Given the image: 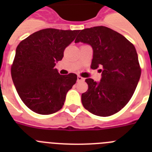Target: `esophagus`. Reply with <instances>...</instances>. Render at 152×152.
I'll use <instances>...</instances> for the list:
<instances>
[{"instance_id":"esophagus-1","label":"esophagus","mask_w":152,"mask_h":152,"mask_svg":"<svg viewBox=\"0 0 152 152\" xmlns=\"http://www.w3.org/2000/svg\"><path fill=\"white\" fill-rule=\"evenodd\" d=\"M84 78L82 77H80V76H77V82H79V81H84Z\"/></svg>"}]
</instances>
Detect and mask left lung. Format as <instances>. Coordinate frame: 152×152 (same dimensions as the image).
I'll use <instances>...</instances> for the list:
<instances>
[{"label":"left lung","mask_w":152,"mask_h":152,"mask_svg":"<svg viewBox=\"0 0 152 152\" xmlns=\"http://www.w3.org/2000/svg\"><path fill=\"white\" fill-rule=\"evenodd\" d=\"M88 44L93 49L91 68L101 72L100 81L86 79L87 92L81 95L82 104L90 113L109 116L128 103L141 76L135 48L126 37L106 26L80 31L75 43Z\"/></svg>","instance_id":"obj_1"}]
</instances>
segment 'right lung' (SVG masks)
<instances>
[{"mask_svg":"<svg viewBox=\"0 0 152 152\" xmlns=\"http://www.w3.org/2000/svg\"><path fill=\"white\" fill-rule=\"evenodd\" d=\"M79 30L44 29L20 42L11 67V77L24 104L36 113L49 115L61 110L77 75H59L55 68L64 49Z\"/></svg>","mask_w":152,"mask_h":152,"instance_id":"1","label":"right lung"}]
</instances>
